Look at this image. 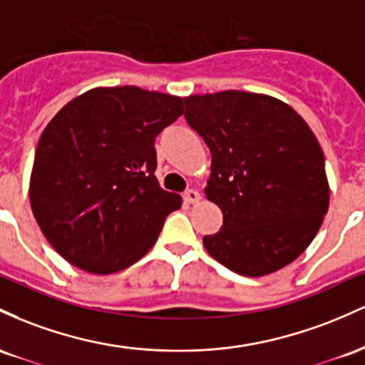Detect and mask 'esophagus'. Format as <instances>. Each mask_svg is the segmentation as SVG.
<instances>
[{
	"label": "esophagus",
	"mask_w": 365,
	"mask_h": 365,
	"mask_svg": "<svg viewBox=\"0 0 365 365\" xmlns=\"http://www.w3.org/2000/svg\"><path fill=\"white\" fill-rule=\"evenodd\" d=\"M182 198L186 203H196L200 200V193L196 190H193V187H187V190L184 191Z\"/></svg>",
	"instance_id": "1"
}]
</instances>
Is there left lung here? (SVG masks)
Segmentation results:
<instances>
[{
	"instance_id": "1",
	"label": "left lung",
	"mask_w": 365,
	"mask_h": 365,
	"mask_svg": "<svg viewBox=\"0 0 365 365\" xmlns=\"http://www.w3.org/2000/svg\"><path fill=\"white\" fill-rule=\"evenodd\" d=\"M184 118L212 153L205 195L222 227L207 252L241 276L292 264L317 235L329 205L319 141L292 106L265 94L222 91L184 98Z\"/></svg>"
}]
</instances>
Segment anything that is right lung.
Returning a JSON list of instances; mask_svg holds the SVG:
<instances>
[{"label": "right lung", "instance_id": "add662e5", "mask_svg": "<svg viewBox=\"0 0 365 365\" xmlns=\"http://www.w3.org/2000/svg\"><path fill=\"white\" fill-rule=\"evenodd\" d=\"M182 100L136 86L81 94L41 134L31 207L51 247L76 267L112 274L153 247L181 196L155 178V138Z\"/></svg>", "mask_w": 365, "mask_h": 365}]
</instances>
